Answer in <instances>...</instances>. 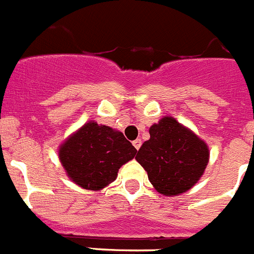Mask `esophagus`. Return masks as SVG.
I'll use <instances>...</instances> for the list:
<instances>
[{"mask_svg": "<svg viewBox=\"0 0 254 254\" xmlns=\"http://www.w3.org/2000/svg\"><path fill=\"white\" fill-rule=\"evenodd\" d=\"M132 143H133L134 149L138 150V149H140V147H141V143H142V141H141L140 138H137V140H134L133 142H132Z\"/></svg>", "mask_w": 254, "mask_h": 254, "instance_id": "obj_1", "label": "esophagus"}]
</instances>
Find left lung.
Masks as SVG:
<instances>
[{"label": "left lung", "instance_id": "8db88e82", "mask_svg": "<svg viewBox=\"0 0 254 254\" xmlns=\"http://www.w3.org/2000/svg\"><path fill=\"white\" fill-rule=\"evenodd\" d=\"M136 160L159 193L177 196L193 187L208 163V147L172 117L150 127Z\"/></svg>", "mask_w": 254, "mask_h": 254}]
</instances>
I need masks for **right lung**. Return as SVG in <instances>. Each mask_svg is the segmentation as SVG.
Segmentation results:
<instances>
[{
	"label": "right lung",
	"instance_id": "add662e5",
	"mask_svg": "<svg viewBox=\"0 0 254 254\" xmlns=\"http://www.w3.org/2000/svg\"><path fill=\"white\" fill-rule=\"evenodd\" d=\"M136 152L122 132L89 122L61 146L60 160L76 185L99 190L117 178L118 169Z\"/></svg>",
	"mask_w": 254,
	"mask_h": 254
}]
</instances>
